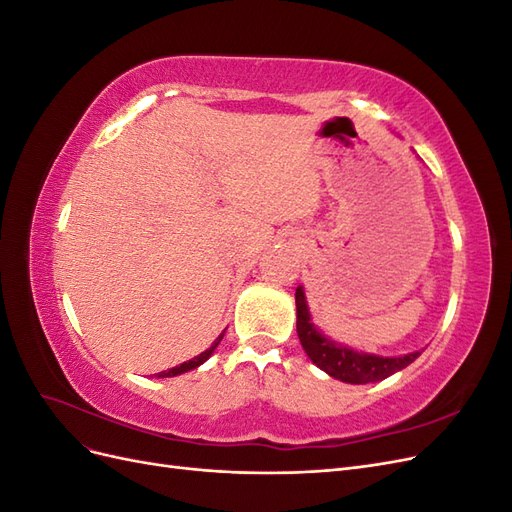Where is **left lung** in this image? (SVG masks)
<instances>
[{
  "instance_id": "8db88e82",
  "label": "left lung",
  "mask_w": 512,
  "mask_h": 512,
  "mask_svg": "<svg viewBox=\"0 0 512 512\" xmlns=\"http://www.w3.org/2000/svg\"><path fill=\"white\" fill-rule=\"evenodd\" d=\"M294 301H297V333L303 350L312 359V363H316L322 371H327L329 376L337 380L350 384L378 382L393 376L395 371L408 367L421 354L410 352L404 356H376L339 346L318 333L314 324L309 322V309L301 286L294 292Z\"/></svg>"
}]
</instances>
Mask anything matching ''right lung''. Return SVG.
I'll return each mask as SVG.
<instances>
[{
  "label": "right lung",
  "mask_w": 512,
  "mask_h": 512,
  "mask_svg": "<svg viewBox=\"0 0 512 512\" xmlns=\"http://www.w3.org/2000/svg\"><path fill=\"white\" fill-rule=\"evenodd\" d=\"M222 337H224V333L215 339V342L211 344V348L209 350H205V352H200L198 356H194L192 361H188V363H181V365H177V367H173V369H166V371H160L158 374V378H170V376H179V374H183V371H190V369H196L198 365H203L209 356L213 354V350L218 348V344L222 342Z\"/></svg>",
  "instance_id": "1"
}]
</instances>
